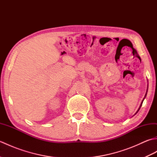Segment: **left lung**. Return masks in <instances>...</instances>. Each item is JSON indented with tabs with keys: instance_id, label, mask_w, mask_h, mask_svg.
Masks as SVG:
<instances>
[{
	"instance_id": "1",
	"label": "left lung",
	"mask_w": 157,
	"mask_h": 157,
	"mask_svg": "<svg viewBox=\"0 0 157 157\" xmlns=\"http://www.w3.org/2000/svg\"><path fill=\"white\" fill-rule=\"evenodd\" d=\"M146 95H145V97H146ZM144 97V98H145ZM143 101H144V100H143ZM143 101H142V103H141V105H140V108L138 109V111L137 112H136V113H138V111H139V110H140V107H141V106H142V102H143Z\"/></svg>"
}]
</instances>
